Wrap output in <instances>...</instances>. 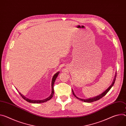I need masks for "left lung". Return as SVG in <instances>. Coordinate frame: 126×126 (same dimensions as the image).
I'll return each mask as SVG.
<instances>
[{
    "instance_id": "obj_1",
    "label": "left lung",
    "mask_w": 126,
    "mask_h": 126,
    "mask_svg": "<svg viewBox=\"0 0 126 126\" xmlns=\"http://www.w3.org/2000/svg\"><path fill=\"white\" fill-rule=\"evenodd\" d=\"M117 74L116 73V75H115V78L113 79V82L112 83V84L110 85V86L107 89H106L104 93H102L101 94L97 95V96H94V97H91V98H87V99H82V98H79L78 97L76 96V95L74 93L73 90H72V93H73V95H74L75 97H76V98H77V99H79L80 100H81V101H83L84 102H94V101H96L97 100H99V99H100L101 98H102L103 96H104L109 91V90L110 89V88L112 87V86L113 85L114 83H115V82L116 81V75Z\"/></svg>"
}]
</instances>
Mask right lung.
Returning <instances> with one entry per match:
<instances>
[{"label": "right lung", "instance_id": "obj_1", "mask_svg": "<svg viewBox=\"0 0 126 126\" xmlns=\"http://www.w3.org/2000/svg\"><path fill=\"white\" fill-rule=\"evenodd\" d=\"M59 74V72H57L56 73H55L54 74V75L53 76V78H52V83H51V87H52V93L51 94V95L47 98H45L44 99H42V100H32V99H29L28 98H27L26 97H25L24 95H22V94H21L20 93H19V94L21 95V96L25 100H26V101H27L29 102L30 103H32V104H39V103H42V102H44L46 101H47L48 100H49L50 99H51L52 97L53 96V94L54 93V84L55 83V80L56 79V78L58 76V75Z\"/></svg>", "mask_w": 126, "mask_h": 126}]
</instances>
